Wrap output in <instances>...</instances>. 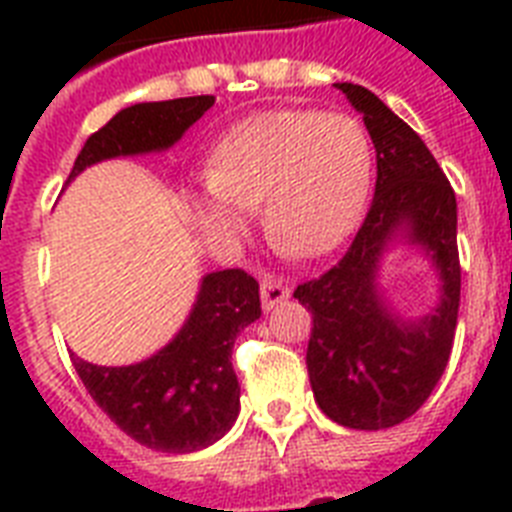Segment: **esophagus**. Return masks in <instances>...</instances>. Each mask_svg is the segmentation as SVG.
Instances as JSON below:
<instances>
[{"label": "esophagus", "instance_id": "34e87169", "mask_svg": "<svg viewBox=\"0 0 512 512\" xmlns=\"http://www.w3.org/2000/svg\"><path fill=\"white\" fill-rule=\"evenodd\" d=\"M289 297V287L276 276H265L260 281V300H263L265 311H273L276 305H281Z\"/></svg>", "mask_w": 512, "mask_h": 512}]
</instances>
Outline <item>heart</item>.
<instances>
[{
  "label": "heart",
  "mask_w": 512,
  "mask_h": 512,
  "mask_svg": "<svg viewBox=\"0 0 512 512\" xmlns=\"http://www.w3.org/2000/svg\"><path fill=\"white\" fill-rule=\"evenodd\" d=\"M369 183L372 143L358 119L316 108H268L220 138L193 207L209 231L225 236L244 231L247 209L260 207L273 247L316 257L353 228Z\"/></svg>",
  "instance_id": "heart-1"
}]
</instances>
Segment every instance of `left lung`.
I'll return each mask as SVG.
<instances>
[{
    "instance_id": "8db88e82",
    "label": "left lung",
    "mask_w": 512,
    "mask_h": 512,
    "mask_svg": "<svg viewBox=\"0 0 512 512\" xmlns=\"http://www.w3.org/2000/svg\"><path fill=\"white\" fill-rule=\"evenodd\" d=\"M377 151L372 207L356 239L319 279L295 289L311 311L308 377L321 412L356 430L393 428L420 409L441 380L460 311L457 199L417 132L361 84H337ZM404 235L431 257L442 281L433 314L406 322L376 287L389 244Z\"/></svg>"
}]
</instances>
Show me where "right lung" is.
Segmentation results:
<instances>
[{"instance_id":"add662e5","label":"right lung","mask_w":512,"mask_h":512,"mask_svg":"<svg viewBox=\"0 0 512 512\" xmlns=\"http://www.w3.org/2000/svg\"><path fill=\"white\" fill-rule=\"evenodd\" d=\"M212 106L215 95L124 108L87 138L68 183L103 159L167 151ZM260 313V287L249 273H207L188 321L156 356L130 366H98L79 356L71 361L92 401L138 444L170 454L199 452L220 441L239 417L231 350Z\"/></svg>"}]
</instances>
